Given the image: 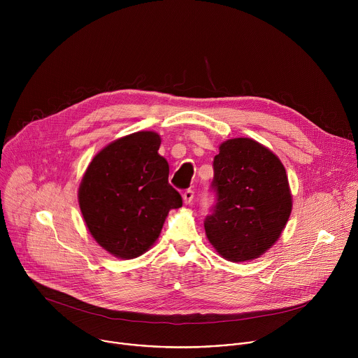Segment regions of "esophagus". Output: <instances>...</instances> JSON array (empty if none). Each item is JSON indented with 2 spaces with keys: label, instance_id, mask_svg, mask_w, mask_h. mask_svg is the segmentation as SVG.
Returning a JSON list of instances; mask_svg holds the SVG:
<instances>
[{
  "label": "esophagus",
  "instance_id": "1",
  "mask_svg": "<svg viewBox=\"0 0 358 358\" xmlns=\"http://www.w3.org/2000/svg\"><path fill=\"white\" fill-rule=\"evenodd\" d=\"M182 199L185 203H189L194 199V189H185L182 192Z\"/></svg>",
  "mask_w": 358,
  "mask_h": 358
}]
</instances>
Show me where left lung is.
I'll use <instances>...</instances> for the list:
<instances>
[{
	"label": "left lung",
	"mask_w": 358,
	"mask_h": 358,
	"mask_svg": "<svg viewBox=\"0 0 358 358\" xmlns=\"http://www.w3.org/2000/svg\"><path fill=\"white\" fill-rule=\"evenodd\" d=\"M215 203L203 227L222 258H259L280 236L292 213L286 170L265 145L231 138L214 157Z\"/></svg>",
	"instance_id": "obj_1"
}]
</instances>
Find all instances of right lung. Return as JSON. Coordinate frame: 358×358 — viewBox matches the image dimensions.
I'll list each match as a JSON object with an SVG mask.
<instances>
[{"label": "right lung", "instance_id": "obj_1", "mask_svg": "<svg viewBox=\"0 0 358 358\" xmlns=\"http://www.w3.org/2000/svg\"><path fill=\"white\" fill-rule=\"evenodd\" d=\"M162 138L137 131L99 151L80 187L79 206L96 242L122 259L144 253L160 235L170 210L182 198L169 182Z\"/></svg>", "mask_w": 358, "mask_h": 358}]
</instances>
